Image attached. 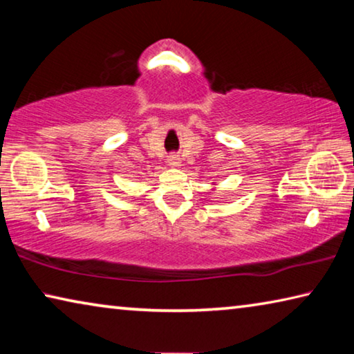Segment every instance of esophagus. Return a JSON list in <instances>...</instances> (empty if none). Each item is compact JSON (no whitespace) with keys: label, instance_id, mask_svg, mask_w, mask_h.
<instances>
[{"label":"esophagus","instance_id":"34e87169","mask_svg":"<svg viewBox=\"0 0 354 354\" xmlns=\"http://www.w3.org/2000/svg\"><path fill=\"white\" fill-rule=\"evenodd\" d=\"M169 164H170V165H178V164H179V159L176 158V156H170Z\"/></svg>","mask_w":354,"mask_h":354}]
</instances>
